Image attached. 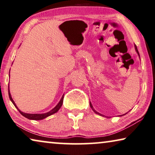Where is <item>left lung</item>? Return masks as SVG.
<instances>
[{"instance_id": "1", "label": "left lung", "mask_w": 155, "mask_h": 155, "mask_svg": "<svg viewBox=\"0 0 155 155\" xmlns=\"http://www.w3.org/2000/svg\"><path fill=\"white\" fill-rule=\"evenodd\" d=\"M135 49H136V51H137V53L138 54V55H139V52H138V49H137V47H136V45H135ZM139 56H140V55H139ZM89 104H90V107H91V109H92V110H93V111L94 112V113H96V114H98V115H101V116H103V115H101V114L98 113V112H96V111L95 110H94V109L93 108V106H92V105H91V103H89ZM126 114H127V113H126ZM124 115H125V114H124Z\"/></svg>"}]
</instances>
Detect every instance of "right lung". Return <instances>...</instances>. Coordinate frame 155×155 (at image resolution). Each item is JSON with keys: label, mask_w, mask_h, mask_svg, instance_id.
Wrapping results in <instances>:
<instances>
[{"label": "right lung", "mask_w": 155, "mask_h": 155, "mask_svg": "<svg viewBox=\"0 0 155 155\" xmlns=\"http://www.w3.org/2000/svg\"><path fill=\"white\" fill-rule=\"evenodd\" d=\"M8 93H9V97H10V99L11 100V101L12 102V104H14L15 106L17 107V110H19V113H21V115H23L24 117H25L29 119V120H42V119L45 118V117H48V116H50L51 115H52V114L55 113H57V112L60 109V107H61V105L63 104V101H64V95H63L61 99L60 100L59 103L57 104V106H56L54 108H53L52 110H51V111L48 112V113H45V114H28V113H23V112H21V110H19L18 109V107H17V105H15V103L14 102V101H13L12 97H11L10 91H9V85H8Z\"/></svg>", "instance_id": "add662e5"}]
</instances>
